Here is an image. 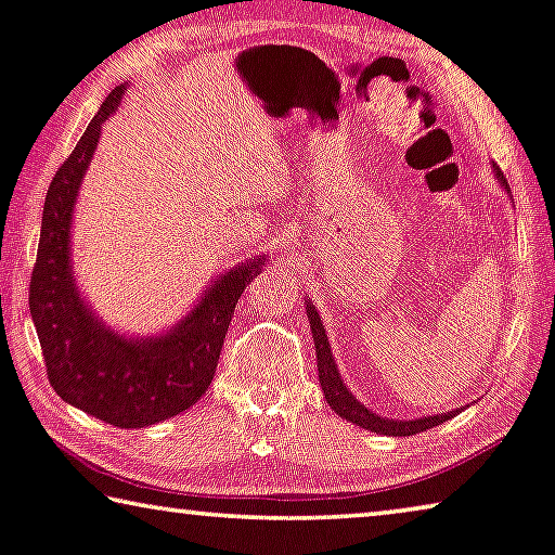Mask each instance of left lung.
Instances as JSON below:
<instances>
[{"instance_id":"left-lung-1","label":"left lung","mask_w":555,"mask_h":555,"mask_svg":"<svg viewBox=\"0 0 555 555\" xmlns=\"http://www.w3.org/2000/svg\"><path fill=\"white\" fill-rule=\"evenodd\" d=\"M495 177L503 186L508 189V181L503 177V171L495 167ZM306 317L311 321V334H313V344H317V361H319V384L324 388V396L328 401V406L334 409L338 416L351 421V424H357L361 428H366V431H374V434H384V436H413V434H421L426 431V428H434L438 424H443V421L453 418L459 413L456 411H449V413H434V416L428 418H413V421H393V418H384V416H376L374 411H369L363 403H359L353 396L349 393V388L344 386L341 376H338V369L334 363V357H331V349H328V338H326V331L324 324H321L317 309H313L311 304H306Z\"/></svg>"}]
</instances>
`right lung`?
Masks as SVG:
<instances>
[{
	"mask_svg": "<svg viewBox=\"0 0 555 555\" xmlns=\"http://www.w3.org/2000/svg\"><path fill=\"white\" fill-rule=\"evenodd\" d=\"M124 87L104 99L85 137L49 184L29 311L37 326L47 378L72 406L119 428H144L186 411L206 393L244 288L261 259L214 281L196 309L159 338H124L89 311L69 269V221L99 129L119 106Z\"/></svg>",
	"mask_w": 555,
	"mask_h": 555,
	"instance_id": "obj_1",
	"label": "right lung"
}]
</instances>
